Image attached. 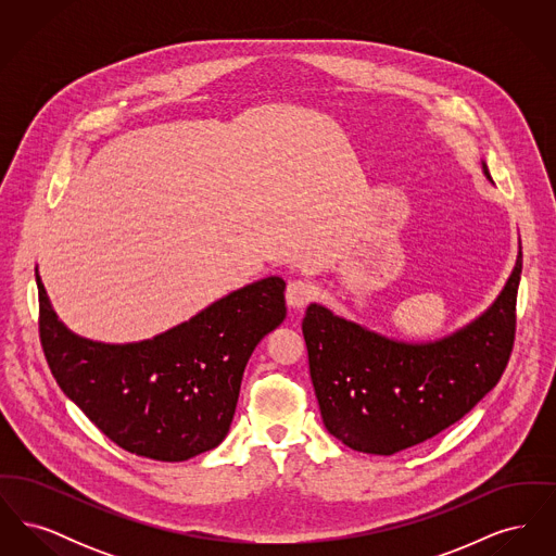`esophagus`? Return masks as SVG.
Listing matches in <instances>:
<instances>
[{
    "label": "esophagus",
    "instance_id": "1",
    "mask_svg": "<svg viewBox=\"0 0 556 556\" xmlns=\"http://www.w3.org/2000/svg\"><path fill=\"white\" fill-rule=\"evenodd\" d=\"M313 298H315V288L308 281L293 279L288 283L286 300H288L290 308H304Z\"/></svg>",
    "mask_w": 556,
    "mask_h": 556
}]
</instances>
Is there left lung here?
<instances>
[{
  "label": "left lung",
  "instance_id": "8db88e82",
  "mask_svg": "<svg viewBox=\"0 0 556 556\" xmlns=\"http://www.w3.org/2000/svg\"><path fill=\"white\" fill-rule=\"evenodd\" d=\"M483 175L490 179L485 162ZM523 254L494 304L435 342H397L311 304L302 320L323 424L348 448L390 456L463 419L503 377Z\"/></svg>",
  "mask_w": 556,
  "mask_h": 556
}]
</instances>
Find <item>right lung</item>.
I'll return each instance as SVG.
<instances>
[{
    "instance_id": "1",
    "label": "right lung",
    "mask_w": 556,
    "mask_h": 556,
    "mask_svg": "<svg viewBox=\"0 0 556 556\" xmlns=\"http://www.w3.org/2000/svg\"><path fill=\"white\" fill-rule=\"evenodd\" d=\"M39 290V336L60 386L106 438L179 463L216 448L236 415L254 348L286 318V281L266 277L152 340L104 344L73 333Z\"/></svg>"
}]
</instances>
